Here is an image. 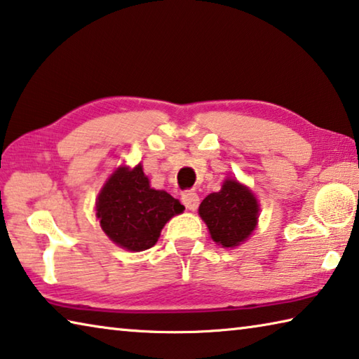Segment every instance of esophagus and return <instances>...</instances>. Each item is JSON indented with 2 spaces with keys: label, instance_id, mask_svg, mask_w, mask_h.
I'll list each match as a JSON object with an SVG mask.
<instances>
[{
  "label": "esophagus",
  "instance_id": "esophagus-1",
  "mask_svg": "<svg viewBox=\"0 0 359 359\" xmlns=\"http://www.w3.org/2000/svg\"><path fill=\"white\" fill-rule=\"evenodd\" d=\"M182 202H184V205L188 208V210L194 212L199 205V196L198 193L194 191H185L182 194Z\"/></svg>",
  "mask_w": 359,
  "mask_h": 359
}]
</instances>
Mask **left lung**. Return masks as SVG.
Masks as SVG:
<instances>
[{"mask_svg":"<svg viewBox=\"0 0 359 359\" xmlns=\"http://www.w3.org/2000/svg\"><path fill=\"white\" fill-rule=\"evenodd\" d=\"M259 210V202L250 188L236 179H226L218 193H210L201 202L199 217L213 242L236 248L256 229Z\"/></svg>","mask_w":359,"mask_h":359,"instance_id":"1","label":"left lung"}]
</instances>
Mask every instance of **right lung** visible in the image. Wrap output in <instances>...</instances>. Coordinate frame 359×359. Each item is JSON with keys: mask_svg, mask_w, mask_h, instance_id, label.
I'll use <instances>...</instances> for the list:
<instances>
[{"mask_svg": "<svg viewBox=\"0 0 359 359\" xmlns=\"http://www.w3.org/2000/svg\"><path fill=\"white\" fill-rule=\"evenodd\" d=\"M184 210L179 199L151 188L141 163L133 169L117 168L95 201L103 232L117 246L135 252L152 248L168 221Z\"/></svg>", "mask_w": 359, "mask_h": 359, "instance_id": "obj_1", "label": "right lung"}]
</instances>
